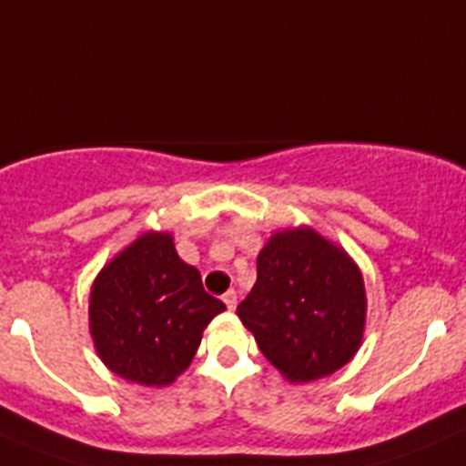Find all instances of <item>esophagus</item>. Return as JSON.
Here are the masks:
<instances>
[{"mask_svg":"<svg viewBox=\"0 0 466 466\" xmlns=\"http://www.w3.org/2000/svg\"><path fill=\"white\" fill-rule=\"evenodd\" d=\"M221 299H224V303H226V308H228V310H236V306H238L236 289H228L224 296H221Z\"/></svg>","mask_w":466,"mask_h":466,"instance_id":"1","label":"esophagus"}]
</instances>
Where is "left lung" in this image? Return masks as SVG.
<instances>
[{
    "label": "left lung",
    "mask_w": 466,
    "mask_h": 466,
    "mask_svg": "<svg viewBox=\"0 0 466 466\" xmlns=\"http://www.w3.org/2000/svg\"><path fill=\"white\" fill-rule=\"evenodd\" d=\"M238 317L284 380H319L360 350L364 278L343 247L310 226L275 230L258 252L257 282Z\"/></svg>",
    "instance_id": "8db88e82"
}]
</instances>
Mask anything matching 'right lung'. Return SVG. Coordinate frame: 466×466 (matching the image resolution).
<instances>
[{"label":"right lung","mask_w":466,"mask_h":466,"mask_svg":"<svg viewBox=\"0 0 466 466\" xmlns=\"http://www.w3.org/2000/svg\"><path fill=\"white\" fill-rule=\"evenodd\" d=\"M184 263L175 238L147 230L105 263L90 287L88 324L102 364L127 382L166 387L188 369L203 331L224 312Z\"/></svg>","instance_id":"add662e5"}]
</instances>
